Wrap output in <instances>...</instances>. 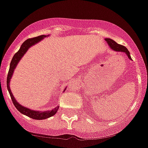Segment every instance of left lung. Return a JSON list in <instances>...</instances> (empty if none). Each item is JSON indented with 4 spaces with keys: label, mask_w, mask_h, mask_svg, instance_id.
<instances>
[{
    "label": "left lung",
    "mask_w": 148,
    "mask_h": 148,
    "mask_svg": "<svg viewBox=\"0 0 148 148\" xmlns=\"http://www.w3.org/2000/svg\"><path fill=\"white\" fill-rule=\"evenodd\" d=\"M105 40H106V42L109 44V47H110L111 49H112V50L116 51V52H124V53H125L126 55H127V57L129 58V59L131 60H132V58H131V56H130V52H129L128 49H127L125 47L123 46V45H119V44L116 43V42H114V40H112V39L106 38V39H105Z\"/></svg>",
    "instance_id": "left-lung-1"
}]
</instances>
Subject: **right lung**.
<instances>
[{
  "mask_svg": "<svg viewBox=\"0 0 148 148\" xmlns=\"http://www.w3.org/2000/svg\"><path fill=\"white\" fill-rule=\"evenodd\" d=\"M46 35H41V36H38L36 37L31 38V39H26L24 43L21 45V47H20L19 50L14 55L12 58V60H11V64H10V68L9 71H8V76H7V88H8V92H9V94L11 96V100H12L13 103L15 106V107L18 109V112H21L23 114L26 115V116H29V117L32 118L34 119H37V120H40V119H45L47 118L51 117V116H54L55 114L58 112V109H59V106H57V107L54 108L52 110L50 111H44V112H40V111H34L32 110V109H29L28 108L24 107L22 105L20 104L19 103L16 101L15 98L14 97V95L11 93V88H10L9 83L10 80H11V77H12L13 73H14V71L15 70L16 67L18 65V62L20 61V60L21 59L23 56L24 55V54L27 52V50L29 49V48H30L31 47L34 45L35 44L38 43L39 42H40L41 40L44 39L45 37H46Z\"/></svg>",
  "mask_w": 148,
  "mask_h": 148,
  "instance_id": "obj_1",
  "label": "right lung"
}]
</instances>
